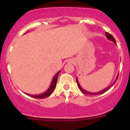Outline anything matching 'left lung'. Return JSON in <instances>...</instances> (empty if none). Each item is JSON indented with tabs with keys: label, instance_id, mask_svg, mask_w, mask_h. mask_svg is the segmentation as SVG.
I'll return each instance as SVG.
<instances>
[{
	"label": "left lung",
	"instance_id": "obj_1",
	"mask_svg": "<svg viewBox=\"0 0 130 130\" xmlns=\"http://www.w3.org/2000/svg\"><path fill=\"white\" fill-rule=\"evenodd\" d=\"M106 37H107V38H108L109 40H111V41H112L113 42H114L115 43H116V40H115V38H114V37H113L112 35H111V34H109L108 32H106ZM118 77H119V74H118L117 76V77H116V80H115V82L114 83V84H115V83H116V80H117V79H118ZM76 82H77V85H78L79 89H80V90L81 91V92H83V93H85V94H87V95H100V94H102V93H104V92H105L106 91L108 90V89H109V88L111 87V86H109V87H107L106 89H104V90H103L102 91H100V92H97V93H92V92H87V91L84 90V89H82L81 87H80V86L78 80H77V79H76ZM112 85H114V84H112Z\"/></svg>",
	"mask_w": 130,
	"mask_h": 130
}]
</instances>
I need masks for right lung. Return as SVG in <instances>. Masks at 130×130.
I'll use <instances>...</instances> for the list:
<instances>
[{
	"label": "right lung",
	"mask_w": 130,
	"mask_h": 130,
	"mask_svg": "<svg viewBox=\"0 0 130 130\" xmlns=\"http://www.w3.org/2000/svg\"><path fill=\"white\" fill-rule=\"evenodd\" d=\"M60 71H59V72L57 73L56 75L54 76V77H53V81H52L51 85L50 88H49L48 90L46 91V92H44V93L41 94V95H29H29L27 94V95H29V96H31V97L35 98H40V99H42V98L47 97V96H50V95L52 93H53L55 87H56L57 82V77H58V76H59V73H60Z\"/></svg>",
	"instance_id": "add662e5"
}]
</instances>
